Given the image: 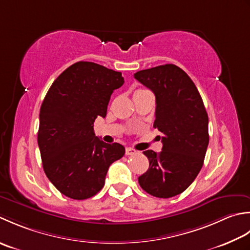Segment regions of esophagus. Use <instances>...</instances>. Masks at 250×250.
Listing matches in <instances>:
<instances>
[{"mask_svg":"<svg viewBox=\"0 0 250 250\" xmlns=\"http://www.w3.org/2000/svg\"><path fill=\"white\" fill-rule=\"evenodd\" d=\"M136 153H137V151L135 149H132V147H126V151H125L126 155H134Z\"/></svg>","mask_w":250,"mask_h":250,"instance_id":"esophagus-1","label":"esophagus"}]
</instances>
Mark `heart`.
<instances>
[{
  "label": "heart",
  "instance_id": "b5f03b06",
  "mask_svg": "<svg viewBox=\"0 0 250 250\" xmlns=\"http://www.w3.org/2000/svg\"><path fill=\"white\" fill-rule=\"evenodd\" d=\"M139 90H141V89H139Z\"/></svg>",
  "mask_w": 250,
  "mask_h": 250
}]
</instances>
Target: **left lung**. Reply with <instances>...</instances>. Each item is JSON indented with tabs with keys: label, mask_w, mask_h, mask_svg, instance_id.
Segmentation results:
<instances>
[{
	"label": "left lung",
	"mask_w": 250,
	"mask_h": 250,
	"mask_svg": "<svg viewBox=\"0 0 250 250\" xmlns=\"http://www.w3.org/2000/svg\"><path fill=\"white\" fill-rule=\"evenodd\" d=\"M134 76L155 95L153 127L163 142L160 153L144 152L150 165L138 182L155 197L176 196L189 188L204 164L209 142L206 109L190 76L175 64L141 70Z\"/></svg>",
	"instance_id": "left-lung-1"
}]
</instances>
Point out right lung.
Returning a JSON list of instances; mask_svg holds the SVG:
<instances>
[{
	"label": "right lung",
	"mask_w": 250,
	"mask_h": 250,
	"mask_svg": "<svg viewBox=\"0 0 250 250\" xmlns=\"http://www.w3.org/2000/svg\"><path fill=\"white\" fill-rule=\"evenodd\" d=\"M124 84L121 72L79 61L50 86L40 110L38 144L43 169L59 192L73 200L96 195L112 163L125 147L95 136L94 122L105 118L110 97Z\"/></svg>",
	"instance_id": "add662e5"
}]
</instances>
